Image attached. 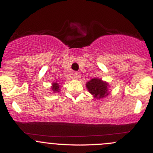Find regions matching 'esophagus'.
I'll use <instances>...</instances> for the list:
<instances>
[{"label": "esophagus", "mask_w": 153, "mask_h": 153, "mask_svg": "<svg viewBox=\"0 0 153 153\" xmlns=\"http://www.w3.org/2000/svg\"><path fill=\"white\" fill-rule=\"evenodd\" d=\"M80 74L79 72H72V78H74V79H78V78H80Z\"/></svg>", "instance_id": "1"}]
</instances>
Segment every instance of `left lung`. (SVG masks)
Instances as JSON below:
<instances>
[{
  "mask_svg": "<svg viewBox=\"0 0 153 153\" xmlns=\"http://www.w3.org/2000/svg\"><path fill=\"white\" fill-rule=\"evenodd\" d=\"M86 87L92 95L97 98H102L108 95V84L98 78H93L86 83Z\"/></svg>",
  "mask_w": 153,
  "mask_h": 153,
  "instance_id": "1",
  "label": "left lung"
}]
</instances>
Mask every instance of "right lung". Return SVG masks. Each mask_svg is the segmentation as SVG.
<instances>
[{
  "mask_svg": "<svg viewBox=\"0 0 153 153\" xmlns=\"http://www.w3.org/2000/svg\"><path fill=\"white\" fill-rule=\"evenodd\" d=\"M52 89L55 92H59V91H58V90H59V85H58V83H53V84H52Z\"/></svg>",
  "mask_w": 153,
  "mask_h": 153,
  "instance_id": "right-lung-1",
  "label": "right lung"
}]
</instances>
